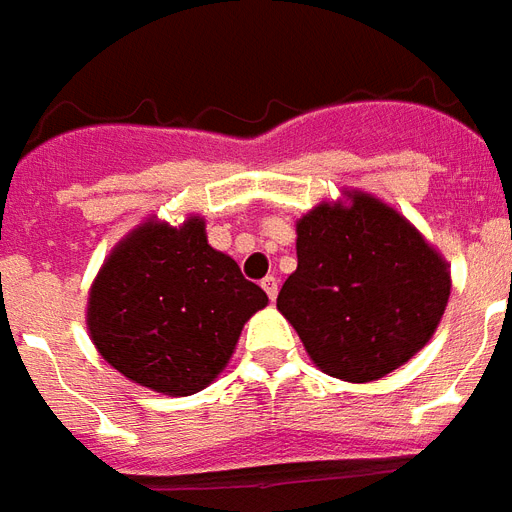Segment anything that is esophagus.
<instances>
[{
	"mask_svg": "<svg viewBox=\"0 0 512 512\" xmlns=\"http://www.w3.org/2000/svg\"><path fill=\"white\" fill-rule=\"evenodd\" d=\"M261 288H264V293H267L269 298H272V301H275L277 298V277H264V280H261Z\"/></svg>",
	"mask_w": 512,
	"mask_h": 512,
	"instance_id": "esophagus-1",
	"label": "esophagus"
}]
</instances>
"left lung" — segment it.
I'll use <instances>...</instances> for the list:
<instances>
[{
  "label": "left lung",
  "mask_w": 512,
  "mask_h": 512,
  "mask_svg": "<svg viewBox=\"0 0 512 512\" xmlns=\"http://www.w3.org/2000/svg\"><path fill=\"white\" fill-rule=\"evenodd\" d=\"M296 272L277 309L325 375L370 383L407 365L447 309L452 272L423 232L365 190L296 222Z\"/></svg>",
  "instance_id": "obj_1"
}]
</instances>
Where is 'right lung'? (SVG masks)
Wrapping results in <instances>:
<instances>
[{"label":"right lung","mask_w":512,"mask_h":512,"mask_svg":"<svg viewBox=\"0 0 512 512\" xmlns=\"http://www.w3.org/2000/svg\"><path fill=\"white\" fill-rule=\"evenodd\" d=\"M267 293L208 243L206 219L147 216L113 245L87 298L94 349L132 383L163 396L198 394L219 378Z\"/></svg>","instance_id":"obj_1"}]
</instances>
